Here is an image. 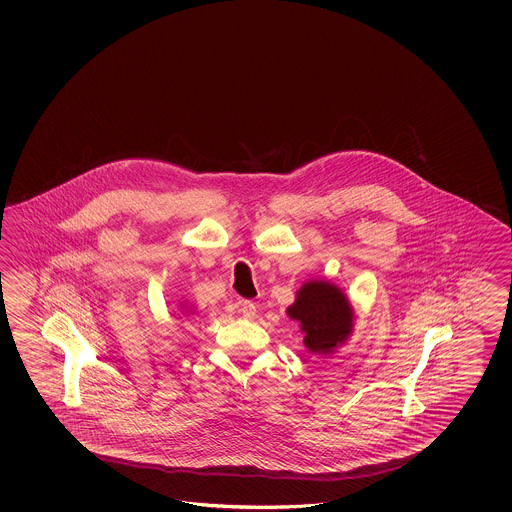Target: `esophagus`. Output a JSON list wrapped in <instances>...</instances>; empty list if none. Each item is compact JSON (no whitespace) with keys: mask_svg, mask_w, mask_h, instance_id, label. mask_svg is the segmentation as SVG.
Masks as SVG:
<instances>
[{"mask_svg":"<svg viewBox=\"0 0 512 512\" xmlns=\"http://www.w3.org/2000/svg\"><path fill=\"white\" fill-rule=\"evenodd\" d=\"M238 312H240L244 318H253L255 312H257V307H255L253 301H240V303H238Z\"/></svg>","mask_w":512,"mask_h":512,"instance_id":"obj_1","label":"esophagus"}]
</instances>
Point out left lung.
<instances>
[{
    "instance_id": "8db88e82",
    "label": "left lung",
    "mask_w": 512,
    "mask_h": 512,
    "mask_svg": "<svg viewBox=\"0 0 512 512\" xmlns=\"http://www.w3.org/2000/svg\"><path fill=\"white\" fill-rule=\"evenodd\" d=\"M288 318L300 324L305 348L314 355H331L348 342L355 311L342 288L325 279H311L296 292Z\"/></svg>"
}]
</instances>
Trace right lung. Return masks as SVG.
I'll return each instance as SVG.
<instances>
[{"label":"right lung","mask_w":512,"mask_h":512,"mask_svg":"<svg viewBox=\"0 0 512 512\" xmlns=\"http://www.w3.org/2000/svg\"><path fill=\"white\" fill-rule=\"evenodd\" d=\"M181 309H183V311L188 312V307H187V305H185V303H181ZM190 309H192V307H190Z\"/></svg>","instance_id":"1"}]
</instances>
